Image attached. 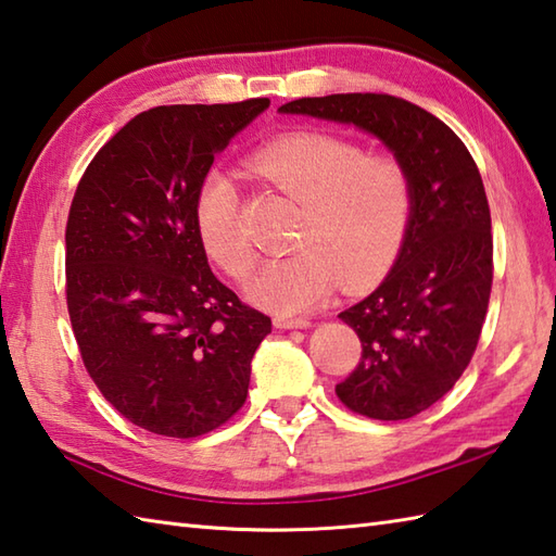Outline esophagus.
I'll return each instance as SVG.
<instances>
[{
    "label": "esophagus",
    "mask_w": 556,
    "mask_h": 556,
    "mask_svg": "<svg viewBox=\"0 0 556 556\" xmlns=\"http://www.w3.org/2000/svg\"><path fill=\"white\" fill-rule=\"evenodd\" d=\"M274 324L276 328H307L309 319H304V316H276Z\"/></svg>",
    "instance_id": "1"
}]
</instances>
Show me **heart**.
<instances>
[{"instance_id": "1", "label": "heart", "mask_w": 556, "mask_h": 556, "mask_svg": "<svg viewBox=\"0 0 556 556\" xmlns=\"http://www.w3.org/2000/svg\"><path fill=\"white\" fill-rule=\"evenodd\" d=\"M249 173L304 208L292 247L249 282V300L276 314H298L333 290H365L387 276L413 218V182L401 161L367 155L331 134L298 131L256 149ZM194 228L225 274L244 280L256 252L240 225V191L211 169L194 194Z\"/></svg>"}]
</instances>
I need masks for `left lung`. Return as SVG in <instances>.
Wrapping results in <instances>:
<instances>
[{
    "mask_svg": "<svg viewBox=\"0 0 556 556\" xmlns=\"http://www.w3.org/2000/svg\"><path fill=\"white\" fill-rule=\"evenodd\" d=\"M280 112L355 124L393 151L413 182L401 254L369 298L338 316L362 357L336 387L371 420H407L446 395L470 365L492 292V218L470 151L432 112L387 93L300 98Z\"/></svg>",
    "mask_w": 556,
    "mask_h": 556,
    "instance_id": "left-lung-1",
    "label": "left lung"
}]
</instances>
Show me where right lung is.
Returning a JSON list of instances; mask_svg holds the SVG:
<instances>
[{"label": "right lung", "instance_id": "obj_1", "mask_svg": "<svg viewBox=\"0 0 556 556\" xmlns=\"http://www.w3.org/2000/svg\"><path fill=\"white\" fill-rule=\"evenodd\" d=\"M161 105L86 167L66 220V307L84 367L136 427L194 439L247 401L270 319L213 276L194 194L215 153L268 108Z\"/></svg>", "mask_w": 556, "mask_h": 556}]
</instances>
